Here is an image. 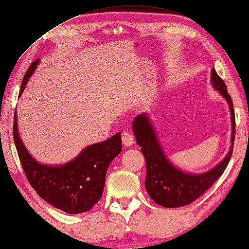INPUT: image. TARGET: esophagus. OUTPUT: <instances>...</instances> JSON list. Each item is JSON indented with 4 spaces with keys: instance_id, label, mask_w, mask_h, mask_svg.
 I'll return each instance as SVG.
<instances>
[{
    "instance_id": "34e87169",
    "label": "esophagus",
    "mask_w": 249,
    "mask_h": 249,
    "mask_svg": "<svg viewBox=\"0 0 249 249\" xmlns=\"http://www.w3.org/2000/svg\"><path fill=\"white\" fill-rule=\"evenodd\" d=\"M135 142V137L131 132H124L122 135V143L124 147H131Z\"/></svg>"
}]
</instances>
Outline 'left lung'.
I'll return each mask as SVG.
<instances>
[{
  "instance_id": "left-lung-1",
  "label": "left lung",
  "mask_w": 249,
  "mask_h": 249,
  "mask_svg": "<svg viewBox=\"0 0 249 249\" xmlns=\"http://www.w3.org/2000/svg\"><path fill=\"white\" fill-rule=\"evenodd\" d=\"M210 78L213 89L219 91L227 101L231 116V149L227 156L213 169L202 174H188L178 169L164 154L148 114L141 113L132 121V131L146 159L147 175L144 187L151 199L162 207H182L196 200L223 175L231 160L235 139V112L232 101L227 92L226 85L213 68Z\"/></svg>"
}]
</instances>
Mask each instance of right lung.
<instances>
[{
	"label": "right lung",
	"instance_id": "right-lung-1",
	"mask_svg": "<svg viewBox=\"0 0 249 249\" xmlns=\"http://www.w3.org/2000/svg\"><path fill=\"white\" fill-rule=\"evenodd\" d=\"M39 63L40 59L33 61L28 69L18 97ZM17 118L15 111L14 143L26 178L36 194L48 204L68 213H81L92 208L101 199L110 162L122 150L121 133L86 147L67 163L44 164L34 159L23 144Z\"/></svg>",
	"mask_w": 249,
	"mask_h": 249
}]
</instances>
